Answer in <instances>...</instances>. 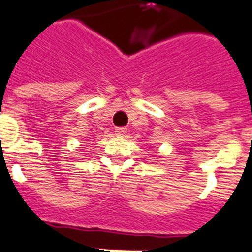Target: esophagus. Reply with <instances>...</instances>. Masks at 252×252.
Returning <instances> with one entry per match:
<instances>
[{
    "instance_id": "34e87169",
    "label": "esophagus",
    "mask_w": 252,
    "mask_h": 252,
    "mask_svg": "<svg viewBox=\"0 0 252 252\" xmlns=\"http://www.w3.org/2000/svg\"><path fill=\"white\" fill-rule=\"evenodd\" d=\"M116 135H118V136H124V135H126V132H127V128L126 127H117L116 128Z\"/></svg>"
}]
</instances>
